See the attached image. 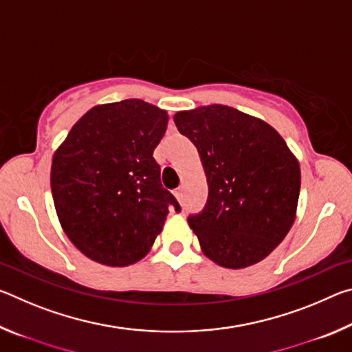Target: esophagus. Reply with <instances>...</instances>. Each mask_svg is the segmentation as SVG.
Returning <instances> with one entry per match:
<instances>
[{
	"label": "esophagus",
	"mask_w": 352,
	"mask_h": 352,
	"mask_svg": "<svg viewBox=\"0 0 352 352\" xmlns=\"http://www.w3.org/2000/svg\"><path fill=\"white\" fill-rule=\"evenodd\" d=\"M175 197H177V200H178V201H182V200H183V188H178V189H175Z\"/></svg>",
	"instance_id": "1"
}]
</instances>
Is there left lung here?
I'll list each match as a JSON object with an SVG mask.
<instances>
[{
    "label": "left lung",
    "mask_w": 352,
    "mask_h": 352,
    "mask_svg": "<svg viewBox=\"0 0 352 352\" xmlns=\"http://www.w3.org/2000/svg\"><path fill=\"white\" fill-rule=\"evenodd\" d=\"M178 132L197 147L208 204L188 223L208 259L245 269L265 259L296 217L298 158L270 124L222 104L174 115Z\"/></svg>",
    "instance_id": "obj_1"
}]
</instances>
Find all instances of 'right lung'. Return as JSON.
<instances>
[{"label": "right lung", "mask_w": 352, "mask_h": 352, "mask_svg": "<svg viewBox=\"0 0 352 352\" xmlns=\"http://www.w3.org/2000/svg\"><path fill=\"white\" fill-rule=\"evenodd\" d=\"M169 115L141 99L88 110L57 147L51 190L65 234L87 258L127 267L151 252L177 200L153 151Z\"/></svg>", "instance_id": "right-lung-1"}]
</instances>
